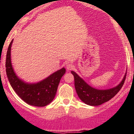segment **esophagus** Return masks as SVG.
<instances>
[{"label": "esophagus", "instance_id": "esophagus-1", "mask_svg": "<svg viewBox=\"0 0 134 134\" xmlns=\"http://www.w3.org/2000/svg\"><path fill=\"white\" fill-rule=\"evenodd\" d=\"M74 65H72V64H70V63H68L66 65V69L68 70H70L73 69V68H74Z\"/></svg>", "mask_w": 134, "mask_h": 134}]
</instances>
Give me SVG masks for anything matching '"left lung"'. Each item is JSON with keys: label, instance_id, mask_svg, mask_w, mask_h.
<instances>
[{"label": "left lung", "instance_id": "left-lung-1", "mask_svg": "<svg viewBox=\"0 0 134 134\" xmlns=\"http://www.w3.org/2000/svg\"><path fill=\"white\" fill-rule=\"evenodd\" d=\"M126 72L122 80L117 86L113 88L103 90L97 89L90 86L74 71H71V73L74 76V86L79 97L82 102L91 106H98L112 99L120 91L124 85Z\"/></svg>", "mask_w": 134, "mask_h": 134}]
</instances>
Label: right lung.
I'll return each instance as SVG.
<instances>
[{"instance_id": "obj_1", "label": "right lung", "mask_w": 134, "mask_h": 134, "mask_svg": "<svg viewBox=\"0 0 134 134\" xmlns=\"http://www.w3.org/2000/svg\"><path fill=\"white\" fill-rule=\"evenodd\" d=\"M13 40L9 44L6 58V72L10 86L25 102L36 107H44L55 97L62 77L66 72L62 68L37 82H27L15 73L11 62V47Z\"/></svg>"}]
</instances>
